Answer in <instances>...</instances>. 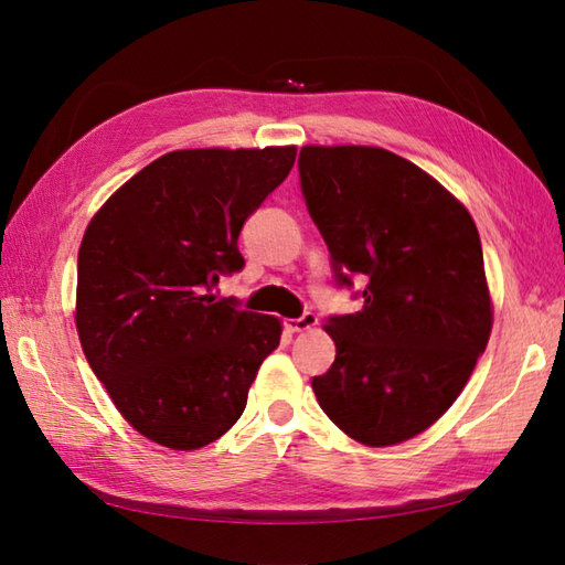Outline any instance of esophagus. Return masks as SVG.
I'll use <instances>...</instances> for the list:
<instances>
[{
  "label": "esophagus",
  "instance_id": "obj_1",
  "mask_svg": "<svg viewBox=\"0 0 565 565\" xmlns=\"http://www.w3.org/2000/svg\"><path fill=\"white\" fill-rule=\"evenodd\" d=\"M318 326V316L316 313H303L301 318H289L284 322V328L289 332H306L310 328Z\"/></svg>",
  "mask_w": 565,
  "mask_h": 565
}]
</instances>
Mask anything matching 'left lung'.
I'll return each mask as SVG.
<instances>
[{
	"label": "left lung",
	"mask_w": 565,
	"mask_h": 565,
	"mask_svg": "<svg viewBox=\"0 0 565 565\" xmlns=\"http://www.w3.org/2000/svg\"><path fill=\"white\" fill-rule=\"evenodd\" d=\"M298 172L338 281H366L362 310L328 320L338 356L316 398L344 435L393 447L449 411L486 352L481 237L459 199L383 148L303 146Z\"/></svg>",
	"instance_id": "left-lung-1"
}]
</instances>
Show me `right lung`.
<instances>
[{"label":"right lung","instance_id":"right-lung-1","mask_svg":"<svg viewBox=\"0 0 565 565\" xmlns=\"http://www.w3.org/2000/svg\"><path fill=\"white\" fill-rule=\"evenodd\" d=\"M296 146L174 150L106 199L77 255L84 356L126 423L167 449L223 437L281 320L215 301L243 269L237 235L289 177Z\"/></svg>","mask_w":565,"mask_h":565}]
</instances>
